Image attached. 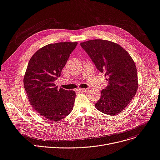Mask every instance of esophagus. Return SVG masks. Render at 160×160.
<instances>
[{
    "mask_svg": "<svg viewBox=\"0 0 160 160\" xmlns=\"http://www.w3.org/2000/svg\"><path fill=\"white\" fill-rule=\"evenodd\" d=\"M78 90H79V92H81V93H82V92H84H84H88V89H79Z\"/></svg>",
    "mask_w": 160,
    "mask_h": 160,
    "instance_id": "34e87169",
    "label": "esophagus"
}]
</instances>
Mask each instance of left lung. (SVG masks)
I'll list each match as a JSON object with an SVG mask.
<instances>
[{
	"label": "left lung",
	"instance_id": "1",
	"mask_svg": "<svg viewBox=\"0 0 160 160\" xmlns=\"http://www.w3.org/2000/svg\"><path fill=\"white\" fill-rule=\"evenodd\" d=\"M96 68L108 76V86L101 92L95 106L111 116L120 113L135 95L138 88L137 68L129 53L119 44L95 39L80 43Z\"/></svg>",
	"mask_w": 160,
	"mask_h": 160
}]
</instances>
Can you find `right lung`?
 <instances>
[{
  "instance_id": "obj_1",
  "label": "right lung",
  "mask_w": 160,
  "mask_h": 160,
  "mask_svg": "<svg viewBox=\"0 0 160 160\" xmlns=\"http://www.w3.org/2000/svg\"><path fill=\"white\" fill-rule=\"evenodd\" d=\"M77 42L48 44L31 58L23 78L30 104L46 120L58 122L73 109L76 93L58 88L54 84Z\"/></svg>"
}]
</instances>
